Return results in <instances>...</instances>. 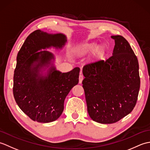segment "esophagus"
<instances>
[{
  "instance_id": "34e87169",
  "label": "esophagus",
  "mask_w": 150,
  "mask_h": 150,
  "mask_svg": "<svg viewBox=\"0 0 150 150\" xmlns=\"http://www.w3.org/2000/svg\"><path fill=\"white\" fill-rule=\"evenodd\" d=\"M83 79H84L83 75H82L81 74H81H80V75H79V84H81L82 82V80H83Z\"/></svg>"
}]
</instances>
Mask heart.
<instances>
[{
    "label": "heart",
    "mask_w": 150,
    "mask_h": 150,
    "mask_svg": "<svg viewBox=\"0 0 150 150\" xmlns=\"http://www.w3.org/2000/svg\"><path fill=\"white\" fill-rule=\"evenodd\" d=\"M97 46V44L95 42L85 43L77 47V48H76V53L80 55H85V54H87L92 52V51H93L96 48Z\"/></svg>",
    "instance_id": "heart-1"
}]
</instances>
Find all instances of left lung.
<instances>
[{
	"instance_id": "left-lung-1",
	"label": "left lung",
	"mask_w": 150,
	"mask_h": 150,
	"mask_svg": "<svg viewBox=\"0 0 150 150\" xmlns=\"http://www.w3.org/2000/svg\"><path fill=\"white\" fill-rule=\"evenodd\" d=\"M115 40L113 55L83 67L87 109L91 119L113 124L132 111L140 89L139 62L129 44L122 36Z\"/></svg>"
}]
</instances>
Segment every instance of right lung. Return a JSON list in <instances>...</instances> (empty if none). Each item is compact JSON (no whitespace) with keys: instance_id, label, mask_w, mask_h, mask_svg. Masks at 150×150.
Returning <instances> with one entry per match:
<instances>
[{"instance_id":"obj_1","label":"right lung","mask_w":150,"mask_h":150,"mask_svg":"<svg viewBox=\"0 0 150 150\" xmlns=\"http://www.w3.org/2000/svg\"><path fill=\"white\" fill-rule=\"evenodd\" d=\"M66 41L64 35L48 34L37 30L29 35L17 54L13 96L21 110L34 121L47 123L58 119L64 110L66 96L79 82V68L67 73L53 68L47 76L39 75V69L50 63L53 55L46 51H37L50 46L61 48Z\"/></svg>"}]
</instances>
